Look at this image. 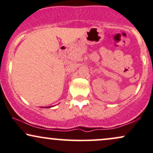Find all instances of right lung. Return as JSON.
Returning a JSON list of instances; mask_svg holds the SVG:
<instances>
[{
	"mask_svg": "<svg viewBox=\"0 0 153 153\" xmlns=\"http://www.w3.org/2000/svg\"><path fill=\"white\" fill-rule=\"evenodd\" d=\"M47 108H49V107H47Z\"/></svg>",
	"mask_w": 153,
	"mask_h": 153,
	"instance_id": "add662e5",
	"label": "right lung"
}]
</instances>
